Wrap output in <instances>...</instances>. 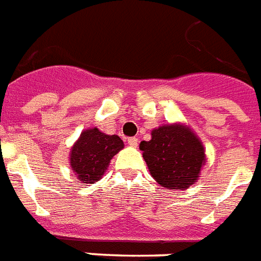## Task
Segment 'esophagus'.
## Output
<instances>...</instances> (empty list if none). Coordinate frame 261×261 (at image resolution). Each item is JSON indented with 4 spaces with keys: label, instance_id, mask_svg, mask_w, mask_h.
Masks as SVG:
<instances>
[{
    "label": "esophagus",
    "instance_id": "1",
    "mask_svg": "<svg viewBox=\"0 0 261 261\" xmlns=\"http://www.w3.org/2000/svg\"><path fill=\"white\" fill-rule=\"evenodd\" d=\"M128 144L130 145V147L136 148L137 145H139V139H137V137H129Z\"/></svg>",
    "mask_w": 261,
    "mask_h": 261
}]
</instances>
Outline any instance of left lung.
<instances>
[{"label": "left lung", "mask_w": 261, "mask_h": 261, "mask_svg": "<svg viewBox=\"0 0 261 261\" xmlns=\"http://www.w3.org/2000/svg\"><path fill=\"white\" fill-rule=\"evenodd\" d=\"M140 149L153 179L167 189L185 190L191 186L205 163L201 141L180 125L153 129L152 139L141 141Z\"/></svg>", "instance_id": "obj_1"}]
</instances>
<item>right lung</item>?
I'll list each match as a JSON object with an SVG mask.
<instances>
[{
    "instance_id": "right-lung-1",
    "label": "right lung",
    "mask_w": 261,
    "mask_h": 261,
    "mask_svg": "<svg viewBox=\"0 0 261 261\" xmlns=\"http://www.w3.org/2000/svg\"><path fill=\"white\" fill-rule=\"evenodd\" d=\"M122 148L124 143L116 135L109 136L97 128L85 130L71 149V168L82 183H94Z\"/></svg>"
}]
</instances>
